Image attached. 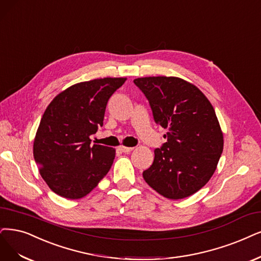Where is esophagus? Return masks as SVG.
Returning a JSON list of instances; mask_svg holds the SVG:
<instances>
[{"label": "esophagus", "instance_id": "obj_1", "mask_svg": "<svg viewBox=\"0 0 261 261\" xmlns=\"http://www.w3.org/2000/svg\"><path fill=\"white\" fill-rule=\"evenodd\" d=\"M119 149H120L121 151H123V152H130V151H132L134 148H133V147H127V146H120Z\"/></svg>", "mask_w": 261, "mask_h": 261}]
</instances>
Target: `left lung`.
<instances>
[{
  "label": "left lung",
  "instance_id": "obj_1",
  "mask_svg": "<svg viewBox=\"0 0 261 261\" xmlns=\"http://www.w3.org/2000/svg\"><path fill=\"white\" fill-rule=\"evenodd\" d=\"M134 84L148 99L153 119L169 130L144 179L168 199L194 195L214 174L224 149L214 108L197 86L179 77H140Z\"/></svg>",
  "mask_w": 261,
  "mask_h": 261
}]
</instances>
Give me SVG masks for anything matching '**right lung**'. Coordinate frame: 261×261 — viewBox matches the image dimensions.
<instances>
[{
  "label": "right lung",
  "mask_w": 261,
  "mask_h": 261,
  "mask_svg": "<svg viewBox=\"0 0 261 261\" xmlns=\"http://www.w3.org/2000/svg\"><path fill=\"white\" fill-rule=\"evenodd\" d=\"M127 81L105 77L72 85L56 95L38 125L33 156L55 194L81 199L99 185L115 159V148L93 144L111 95Z\"/></svg>",
  "instance_id": "add662e5"
}]
</instances>
